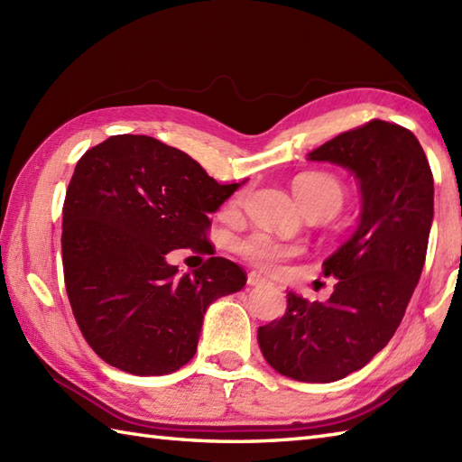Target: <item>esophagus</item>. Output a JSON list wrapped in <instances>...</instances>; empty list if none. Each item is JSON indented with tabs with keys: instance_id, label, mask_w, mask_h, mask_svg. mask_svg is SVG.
<instances>
[{
	"instance_id": "esophagus-1",
	"label": "esophagus",
	"mask_w": 462,
	"mask_h": 462,
	"mask_svg": "<svg viewBox=\"0 0 462 462\" xmlns=\"http://www.w3.org/2000/svg\"><path fill=\"white\" fill-rule=\"evenodd\" d=\"M248 283H250V286H263V283H268V278H263L260 272H250L248 273Z\"/></svg>"
}]
</instances>
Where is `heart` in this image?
I'll return each instance as SVG.
<instances>
[{
  "mask_svg": "<svg viewBox=\"0 0 462 462\" xmlns=\"http://www.w3.org/2000/svg\"><path fill=\"white\" fill-rule=\"evenodd\" d=\"M293 192H296V199L306 212L321 210L328 216H333L341 210L343 202H346V186L336 176L326 172H310L298 176L293 180ZM244 196L246 194L238 192L234 199H230V202L226 204V212L238 210L244 204ZM236 252L242 258L256 263L260 268L276 270L283 262L298 256L300 248L273 240L263 232H254L250 236L236 242Z\"/></svg>",
  "mask_w": 462,
  "mask_h": 462,
  "instance_id": "heart-1",
  "label": "heart"
}]
</instances>
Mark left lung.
Listing matches in <instances>:
<instances>
[{
  "mask_svg": "<svg viewBox=\"0 0 462 462\" xmlns=\"http://www.w3.org/2000/svg\"><path fill=\"white\" fill-rule=\"evenodd\" d=\"M357 176V232L323 262L328 301L288 291L280 319L258 329L263 359L296 381L329 383L367 365L393 337L423 272L433 222V172L405 126L371 119L308 154Z\"/></svg>",
  "mask_w": 462,
  "mask_h": 462,
  "instance_id": "obj_1",
  "label": "left lung"
}]
</instances>
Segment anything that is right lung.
I'll list each match as a JSON object with an SVG mask.
<instances>
[{
    "mask_svg": "<svg viewBox=\"0 0 462 462\" xmlns=\"http://www.w3.org/2000/svg\"><path fill=\"white\" fill-rule=\"evenodd\" d=\"M238 186L144 134H115L81 156L63 202V276L77 326L105 363L169 375L194 357L206 308L242 290L246 272L212 256L180 276L166 254H214L208 214Z\"/></svg>",
    "mask_w": 462,
    "mask_h": 462,
    "instance_id": "add662e5",
    "label": "right lung"
}]
</instances>
